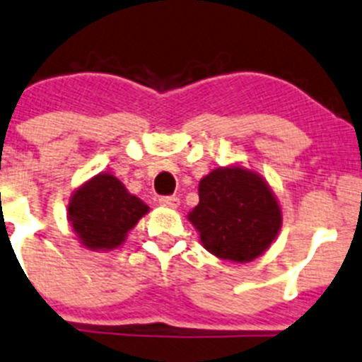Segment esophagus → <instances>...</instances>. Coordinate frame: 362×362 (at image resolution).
<instances>
[{"instance_id": "34e87169", "label": "esophagus", "mask_w": 362, "mask_h": 362, "mask_svg": "<svg viewBox=\"0 0 362 362\" xmlns=\"http://www.w3.org/2000/svg\"><path fill=\"white\" fill-rule=\"evenodd\" d=\"M160 204L165 208H177L179 199L175 195H163V197H160Z\"/></svg>"}]
</instances>
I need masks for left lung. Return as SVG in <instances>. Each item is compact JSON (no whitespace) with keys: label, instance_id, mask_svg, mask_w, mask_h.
<instances>
[{"label":"left lung","instance_id":"left-lung-1","mask_svg":"<svg viewBox=\"0 0 362 362\" xmlns=\"http://www.w3.org/2000/svg\"><path fill=\"white\" fill-rule=\"evenodd\" d=\"M202 245L220 259H256L281 229V208L256 172L215 168L199 183V204L188 215Z\"/></svg>","mask_w":362,"mask_h":362}]
</instances>
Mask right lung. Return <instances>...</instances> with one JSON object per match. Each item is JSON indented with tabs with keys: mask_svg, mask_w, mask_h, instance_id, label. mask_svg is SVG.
<instances>
[{
	"mask_svg": "<svg viewBox=\"0 0 362 362\" xmlns=\"http://www.w3.org/2000/svg\"><path fill=\"white\" fill-rule=\"evenodd\" d=\"M149 211L112 174H99L72 195L69 222L87 249H115Z\"/></svg>",
	"mask_w": 362,
	"mask_h": 362,
	"instance_id": "1",
	"label": "right lung"
}]
</instances>
